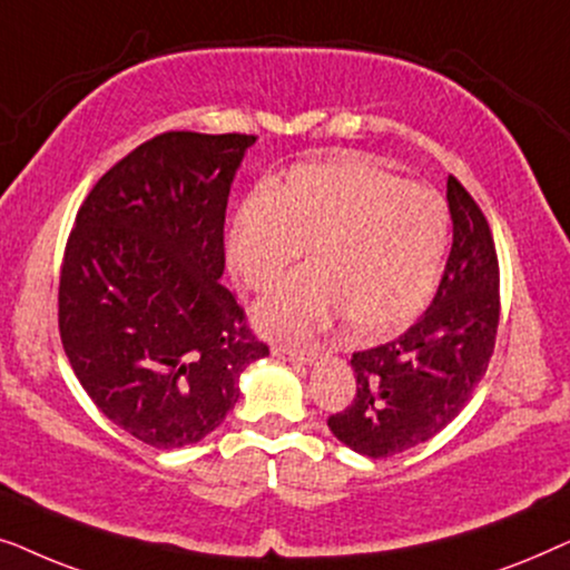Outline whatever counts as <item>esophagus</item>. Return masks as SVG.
Wrapping results in <instances>:
<instances>
[{"label": "esophagus", "mask_w": 570, "mask_h": 570, "mask_svg": "<svg viewBox=\"0 0 570 570\" xmlns=\"http://www.w3.org/2000/svg\"><path fill=\"white\" fill-rule=\"evenodd\" d=\"M272 353L277 357H287V361H295V363H311L314 357L318 355L316 347H291V345H275L272 347Z\"/></svg>", "instance_id": "obj_1"}]
</instances>
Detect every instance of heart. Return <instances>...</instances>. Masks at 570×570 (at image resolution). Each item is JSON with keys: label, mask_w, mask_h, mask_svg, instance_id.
Wrapping results in <instances>:
<instances>
[{"label": "heart", "mask_w": 570, "mask_h": 570, "mask_svg": "<svg viewBox=\"0 0 570 570\" xmlns=\"http://www.w3.org/2000/svg\"><path fill=\"white\" fill-rule=\"evenodd\" d=\"M449 209L423 184H402L357 158L306 163L240 202L228 262L248 291H269L308 246L295 272L256 308L275 337H303L342 316L353 337H386L431 298L446 254Z\"/></svg>", "instance_id": "obj_1"}]
</instances>
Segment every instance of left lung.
I'll use <instances>...</instances> for the list:
<instances>
[{"label": "left lung", "mask_w": 570, "mask_h": 570, "mask_svg": "<svg viewBox=\"0 0 570 570\" xmlns=\"http://www.w3.org/2000/svg\"><path fill=\"white\" fill-rule=\"evenodd\" d=\"M446 197L454 240L439 293L400 337L353 353V402L326 420L342 443L371 459L433 439L472 400L493 357L501 318L493 230L454 176Z\"/></svg>", "instance_id": "obj_1"}]
</instances>
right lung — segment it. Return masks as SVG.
Here are the masks:
<instances>
[{
    "mask_svg": "<svg viewBox=\"0 0 570 570\" xmlns=\"http://www.w3.org/2000/svg\"><path fill=\"white\" fill-rule=\"evenodd\" d=\"M254 135L163 131L114 163L77 209L59 334L98 410L155 449L197 443L269 355L225 269V207Z\"/></svg>",
    "mask_w": 570,
    "mask_h": 570,
    "instance_id": "obj_1",
    "label": "right lung"
}]
</instances>
